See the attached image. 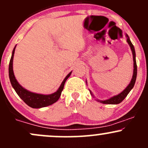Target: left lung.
I'll use <instances>...</instances> for the list:
<instances>
[{
	"mask_svg": "<svg viewBox=\"0 0 148 148\" xmlns=\"http://www.w3.org/2000/svg\"><path fill=\"white\" fill-rule=\"evenodd\" d=\"M127 37V43L129 44V45L130 47V49H131L132 52H133V64H134V69H133V78H132L131 82L129 84V85L126 87L124 91H123L121 94H119L117 96H115L111 98V99H108V100H105V101H100L98 100V101L104 104H119L121 102H122L125 99V98L126 97L127 95L129 94V92L130 91V90L133 88L134 86L135 83H136V77H137V64H136V52H135V49H134V46L132 44L131 41H130V38H129L128 35H126ZM90 94H92L91 91H90ZM93 96V94H92Z\"/></svg>",
	"mask_w": 148,
	"mask_h": 148,
	"instance_id": "obj_1",
	"label": "left lung"
}]
</instances>
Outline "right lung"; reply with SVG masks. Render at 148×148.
<instances>
[{"mask_svg":"<svg viewBox=\"0 0 148 148\" xmlns=\"http://www.w3.org/2000/svg\"><path fill=\"white\" fill-rule=\"evenodd\" d=\"M15 49V47L13 49V50H12L11 58H10V63H9V78H10V83H11L12 84V86L13 87L15 92L18 94V96H20V98H21L22 100L27 105H28L29 106L31 107V108H42V107H45L47 106L52 105L54 103L57 101L58 99H60V96H61L62 91L64 88L65 82H66V79L69 78V76L71 75V72H70L69 74L65 77V79H64V81L62 82V84L60 85V88H59L58 90H57L55 93H54V94L49 95H43L30 92V91H28L27 90L23 88V87L18 84L16 79H15V76H14L13 69H12V60H13Z\"/></svg>","mask_w":148,"mask_h":148,"instance_id":"1","label":"right lung"}]
</instances>
